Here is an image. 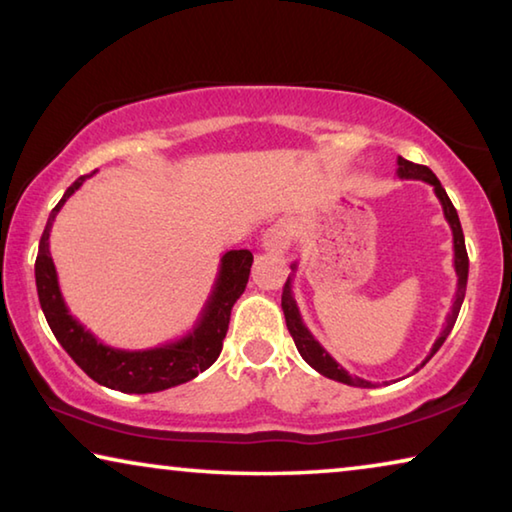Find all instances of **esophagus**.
<instances>
[{"label":"esophagus","instance_id":"obj_1","mask_svg":"<svg viewBox=\"0 0 512 512\" xmlns=\"http://www.w3.org/2000/svg\"><path fill=\"white\" fill-rule=\"evenodd\" d=\"M291 246V232L287 223H273L262 235V248L266 253H284Z\"/></svg>","mask_w":512,"mask_h":512}]
</instances>
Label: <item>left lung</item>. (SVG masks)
I'll return each mask as SVG.
<instances>
[{
  "label": "left lung",
  "instance_id": "8db88e82",
  "mask_svg": "<svg viewBox=\"0 0 512 512\" xmlns=\"http://www.w3.org/2000/svg\"><path fill=\"white\" fill-rule=\"evenodd\" d=\"M397 176L402 180H424V183H429L433 187V192H436L440 205H443V212H445V219L449 223V228H452V237H454V268H456V275H458V287H456V296H454V305L452 311L447 314L445 320V327L440 336L433 343V348L429 352V357L420 363V368L427 363L433 354L440 350V345L445 343V339L452 332V327L458 318V311H461L463 305V298H465V287H467V271H470V259H467V250H465V237H463V228H461V221H458V214H456V207L449 201L447 192L440 185V180L436 178V173H433L429 167H424V164H415L409 162L404 158H397ZM291 271L296 273V264H291ZM282 311H284V318H287V329L289 334L293 336V343H296V348L300 352V357L305 359L311 368L320 375L327 377V379H334V381H341V384H348V386H357V388H370L372 384L366 379L361 377H352L348 370H345L341 363H336V359L329 354L323 345H320L314 334L309 332L305 320L300 316V309H298V302L293 298V277L289 275L287 284H284V291H282ZM418 370V368H415Z\"/></svg>",
  "mask_w": 512,
  "mask_h": 512
}]
</instances>
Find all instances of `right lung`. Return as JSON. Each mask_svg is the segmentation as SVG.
Wrapping results in <instances>:
<instances>
[{
	"mask_svg": "<svg viewBox=\"0 0 512 512\" xmlns=\"http://www.w3.org/2000/svg\"><path fill=\"white\" fill-rule=\"evenodd\" d=\"M92 176V173H90ZM90 176H81L60 198L51 210L45 232L40 237L36 257V287L42 314H45L51 332L63 345L85 375L97 384L121 393H158L194 379L219 359L225 332H228L230 311L244 293L253 266L250 250H228L221 257L219 275H216L210 298H207L201 316L183 339L162 343L149 350H121L101 343L90 329H85L65 305L58 287V273L49 253V232L60 207Z\"/></svg>",
	"mask_w": 512,
	"mask_h": 512,
	"instance_id": "1",
	"label": "right lung"
}]
</instances>
